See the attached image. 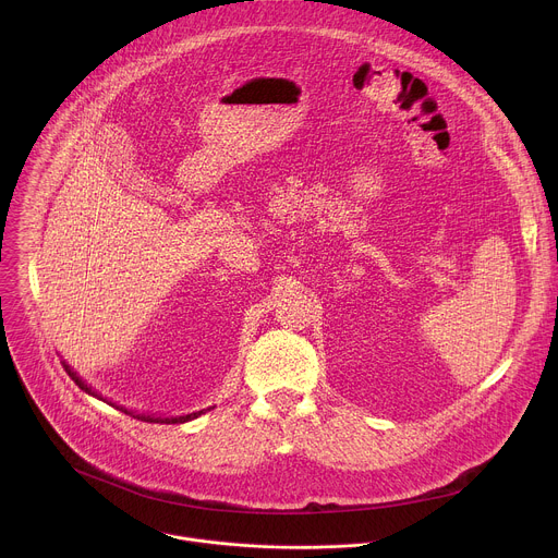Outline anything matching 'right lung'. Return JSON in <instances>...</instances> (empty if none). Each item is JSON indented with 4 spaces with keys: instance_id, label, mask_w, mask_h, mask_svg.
Here are the masks:
<instances>
[{
    "instance_id": "right-lung-1",
    "label": "right lung",
    "mask_w": 558,
    "mask_h": 558,
    "mask_svg": "<svg viewBox=\"0 0 558 558\" xmlns=\"http://www.w3.org/2000/svg\"><path fill=\"white\" fill-rule=\"evenodd\" d=\"M63 368H65V373L74 379V384L82 388V390H86L88 395H93V397H97V400H104L101 397V392H97V390H93V386H88L82 377H78L65 362H63ZM104 402H108V400H104ZM108 404H112V402H108ZM114 407V404H112ZM119 411H123L125 415H132L134 420H141V422H149V424H185V422H192V420H196L198 415H203L205 411H209V409H203V411H198V413H190V415H181V417H154V415H145V413H136V411H128V409H123V407H117Z\"/></svg>"
}]
</instances>
